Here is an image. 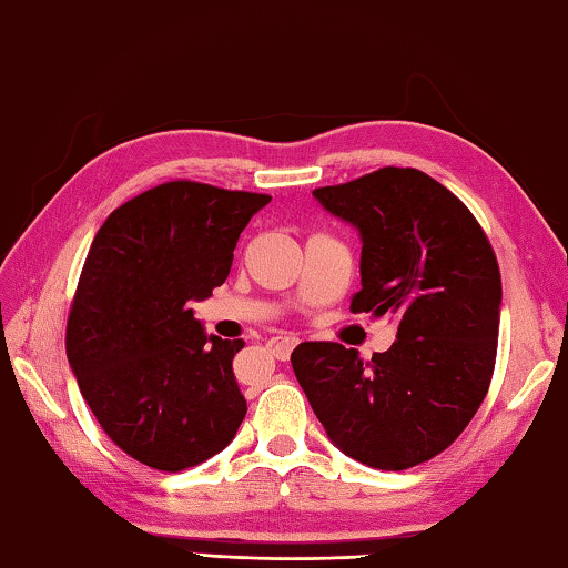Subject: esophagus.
<instances>
[{"label":"esophagus","instance_id":"obj_1","mask_svg":"<svg viewBox=\"0 0 568 568\" xmlns=\"http://www.w3.org/2000/svg\"><path fill=\"white\" fill-rule=\"evenodd\" d=\"M296 344H300V339H296V336L284 334V336H274V339L268 342V349H272V354L276 356V359L286 362V359H290V354L294 352Z\"/></svg>","mask_w":568,"mask_h":568}]
</instances>
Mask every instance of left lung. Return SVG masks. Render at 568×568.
I'll use <instances>...</instances> for the list:
<instances>
[{
    "label": "left lung",
    "mask_w": 568,
    "mask_h": 568,
    "mask_svg": "<svg viewBox=\"0 0 568 568\" xmlns=\"http://www.w3.org/2000/svg\"><path fill=\"white\" fill-rule=\"evenodd\" d=\"M326 212L359 229L354 314H394L389 352L364 362L336 342L292 354L316 419L366 466L402 471L456 442L489 392L499 342L501 274L462 199L412 166H384L314 189Z\"/></svg>",
    "instance_id": "8db88e82"
}]
</instances>
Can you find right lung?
<instances>
[{"mask_svg": "<svg viewBox=\"0 0 568 568\" xmlns=\"http://www.w3.org/2000/svg\"><path fill=\"white\" fill-rule=\"evenodd\" d=\"M268 194L159 184L99 229L67 320V359L119 449L184 471L234 439L246 416L232 359L244 342L206 336L189 302L229 276L239 234Z\"/></svg>", "mask_w": 568, "mask_h": 568, "instance_id": "obj_1", "label": "right lung"}]
</instances>
